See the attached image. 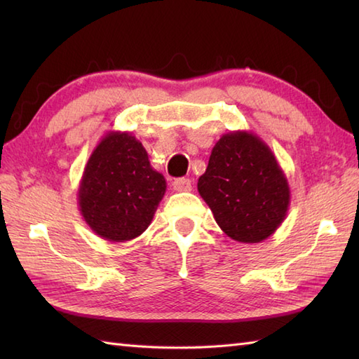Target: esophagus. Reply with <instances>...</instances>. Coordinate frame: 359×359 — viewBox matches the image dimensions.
I'll return each mask as SVG.
<instances>
[{
    "label": "esophagus",
    "instance_id": "esophagus-1",
    "mask_svg": "<svg viewBox=\"0 0 359 359\" xmlns=\"http://www.w3.org/2000/svg\"><path fill=\"white\" fill-rule=\"evenodd\" d=\"M172 188L175 189V191H191V180L189 179H185V177H180V179H175L172 182Z\"/></svg>",
    "mask_w": 359,
    "mask_h": 359
}]
</instances>
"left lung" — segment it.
<instances>
[{"label": "left lung", "mask_w": 359, "mask_h": 359, "mask_svg": "<svg viewBox=\"0 0 359 359\" xmlns=\"http://www.w3.org/2000/svg\"><path fill=\"white\" fill-rule=\"evenodd\" d=\"M197 189L228 238L257 243L278 230L290 187L270 147L248 131L224 134L211 151Z\"/></svg>", "instance_id": "1"}]
</instances>
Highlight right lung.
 <instances>
[{
    "instance_id": "obj_1",
    "label": "right lung",
    "mask_w": 359,
    "mask_h": 359,
    "mask_svg": "<svg viewBox=\"0 0 359 359\" xmlns=\"http://www.w3.org/2000/svg\"><path fill=\"white\" fill-rule=\"evenodd\" d=\"M166 191L148 152L131 133L111 131L90 154L79 187V208L97 236L109 242L139 238Z\"/></svg>"
}]
</instances>
